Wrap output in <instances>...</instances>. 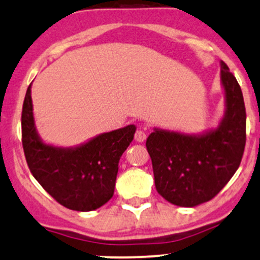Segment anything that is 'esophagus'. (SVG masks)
Here are the masks:
<instances>
[{"instance_id": "obj_1", "label": "esophagus", "mask_w": 260, "mask_h": 260, "mask_svg": "<svg viewBox=\"0 0 260 260\" xmlns=\"http://www.w3.org/2000/svg\"><path fill=\"white\" fill-rule=\"evenodd\" d=\"M146 139H147V134H146L145 131L141 130V129L136 131V133H135V140L137 142H143Z\"/></svg>"}]
</instances>
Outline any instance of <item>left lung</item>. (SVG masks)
<instances>
[{
  "label": "left lung",
  "mask_w": 260,
  "mask_h": 260,
  "mask_svg": "<svg viewBox=\"0 0 260 260\" xmlns=\"http://www.w3.org/2000/svg\"><path fill=\"white\" fill-rule=\"evenodd\" d=\"M224 115L215 127L200 134L153 127L146 147L155 188L168 202L196 207L222 190L239 169L246 145V108L236 78L220 60Z\"/></svg>",
  "instance_id": "8db88e82"
}]
</instances>
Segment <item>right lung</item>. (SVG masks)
Returning <instances> with one entry per match:
<instances>
[{
	"label": "right lung",
	"instance_id": "add662e5",
	"mask_svg": "<svg viewBox=\"0 0 260 260\" xmlns=\"http://www.w3.org/2000/svg\"><path fill=\"white\" fill-rule=\"evenodd\" d=\"M135 125L103 133L73 147L46 143L36 129L31 84L21 112V136L26 163L34 178L66 208L91 212L114 193L118 164L129 147Z\"/></svg>",
	"mask_w": 260,
	"mask_h": 260
}]
</instances>
